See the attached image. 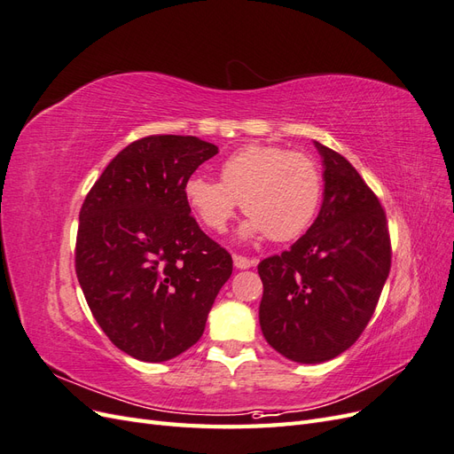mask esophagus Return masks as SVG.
Wrapping results in <instances>:
<instances>
[{
  "label": "esophagus",
  "instance_id": "34e87169",
  "mask_svg": "<svg viewBox=\"0 0 454 454\" xmlns=\"http://www.w3.org/2000/svg\"><path fill=\"white\" fill-rule=\"evenodd\" d=\"M235 267L237 269H250V267H254L255 265V261L254 259H248V257H244V255H235Z\"/></svg>",
  "mask_w": 454,
  "mask_h": 454
}]
</instances>
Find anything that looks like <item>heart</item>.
<instances>
[{"label": "heart", "instance_id": "1", "mask_svg": "<svg viewBox=\"0 0 454 454\" xmlns=\"http://www.w3.org/2000/svg\"><path fill=\"white\" fill-rule=\"evenodd\" d=\"M185 202L212 232H223L239 204L250 214L242 237L269 235L292 240L303 232L318 210L322 180L312 159L278 145H246L219 168V182L191 176L184 185Z\"/></svg>", "mask_w": 454, "mask_h": 454}]
</instances>
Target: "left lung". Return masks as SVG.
I'll list each match as a JSON object with an SVG mask.
<instances>
[{
    "label": "left lung",
    "instance_id": "1",
    "mask_svg": "<svg viewBox=\"0 0 454 454\" xmlns=\"http://www.w3.org/2000/svg\"><path fill=\"white\" fill-rule=\"evenodd\" d=\"M324 164L318 217L290 250L261 261L259 325L297 364H322L362 335L390 272L387 215L362 176L314 142Z\"/></svg>",
    "mask_w": 454,
    "mask_h": 454
}]
</instances>
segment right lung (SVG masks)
I'll return each instance as SVG.
<instances>
[{"instance_id": "right-lung-1", "label": "right lung", "mask_w": 454, "mask_h": 454, "mask_svg": "<svg viewBox=\"0 0 454 454\" xmlns=\"http://www.w3.org/2000/svg\"><path fill=\"white\" fill-rule=\"evenodd\" d=\"M217 145L147 136L107 164L79 212L75 272L114 345L167 362L202 337L232 259L200 231L184 185Z\"/></svg>"}]
</instances>
